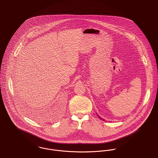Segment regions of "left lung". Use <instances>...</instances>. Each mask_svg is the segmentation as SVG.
Returning <instances> with one entry per match:
<instances>
[{
	"mask_svg": "<svg viewBox=\"0 0 158 158\" xmlns=\"http://www.w3.org/2000/svg\"><path fill=\"white\" fill-rule=\"evenodd\" d=\"M97 116H98V118H100V119H101V120H102V121H105V120H104V119H103V118H101V117H100V116H99V115H97Z\"/></svg>",
	"mask_w": 158,
	"mask_h": 158,
	"instance_id": "8db88e82",
	"label": "left lung"
}]
</instances>
